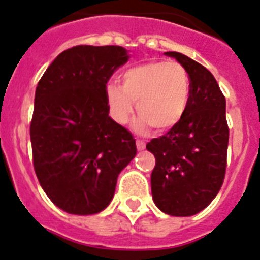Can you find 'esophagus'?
<instances>
[{
	"mask_svg": "<svg viewBox=\"0 0 260 260\" xmlns=\"http://www.w3.org/2000/svg\"><path fill=\"white\" fill-rule=\"evenodd\" d=\"M137 148L138 151H143V149L146 148V143L142 142V140H137Z\"/></svg>",
	"mask_w": 260,
	"mask_h": 260,
	"instance_id": "34e87169",
	"label": "esophagus"
}]
</instances>
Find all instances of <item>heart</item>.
Masks as SVG:
<instances>
[{"label": "heart", "mask_w": 260, "mask_h": 260, "mask_svg": "<svg viewBox=\"0 0 260 260\" xmlns=\"http://www.w3.org/2000/svg\"><path fill=\"white\" fill-rule=\"evenodd\" d=\"M122 85L109 82L106 101L109 114L120 125L132 117L135 103L139 117L134 128L147 132L151 126L164 132L182 121L190 101L187 71L177 61H148L132 67L121 75Z\"/></svg>", "instance_id": "1"}]
</instances>
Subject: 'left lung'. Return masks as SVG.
<instances>
[{"instance_id": "left-lung-1", "label": "left lung", "mask_w": 260, "mask_h": 260, "mask_svg": "<svg viewBox=\"0 0 260 260\" xmlns=\"http://www.w3.org/2000/svg\"><path fill=\"white\" fill-rule=\"evenodd\" d=\"M165 55L187 71L190 101L182 121L147 144L156 158L152 199L168 215L190 216L215 199L224 180L230 138L225 98L204 66L180 52Z\"/></svg>"}]
</instances>
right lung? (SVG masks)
Instances as JSON below:
<instances>
[{
  "label": "right lung",
  "mask_w": 260,
  "mask_h": 260,
  "mask_svg": "<svg viewBox=\"0 0 260 260\" xmlns=\"http://www.w3.org/2000/svg\"><path fill=\"white\" fill-rule=\"evenodd\" d=\"M130 55L121 46L60 52L36 87L33 166L42 189L68 214L103 211L118 174L137 154L132 133L109 117L106 86Z\"/></svg>",
  "instance_id": "right-lung-1"
}]
</instances>
